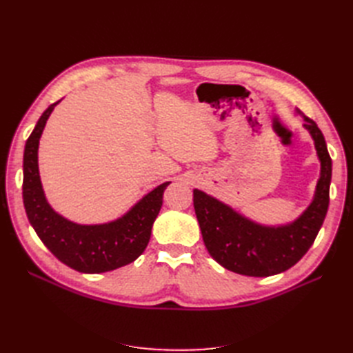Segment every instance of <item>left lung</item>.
I'll use <instances>...</instances> for the list:
<instances>
[{"mask_svg": "<svg viewBox=\"0 0 353 353\" xmlns=\"http://www.w3.org/2000/svg\"><path fill=\"white\" fill-rule=\"evenodd\" d=\"M303 119V126L315 141L321 176L312 203L294 222L281 227H263L203 191L194 190V210L203 241L212 258L223 268L249 276L275 275L292 268L314 244L328 210L331 157L318 125L305 114Z\"/></svg>", "mask_w": 353, "mask_h": 353, "instance_id": "1", "label": "left lung"}]
</instances>
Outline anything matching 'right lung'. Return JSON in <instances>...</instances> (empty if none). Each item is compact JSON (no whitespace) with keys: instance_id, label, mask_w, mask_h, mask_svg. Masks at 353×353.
Returning a JSON list of instances; mask_svg holds the SVG:
<instances>
[{"instance_id":"1","label":"right lung","mask_w":353,"mask_h":353,"mask_svg":"<svg viewBox=\"0 0 353 353\" xmlns=\"http://www.w3.org/2000/svg\"><path fill=\"white\" fill-rule=\"evenodd\" d=\"M57 103L42 113L25 145L23 205L26 215L41 241L60 262L85 274L113 271L134 262L145 250L169 183L160 184L122 218L109 223L79 225L59 215L48 205L38 170L39 138Z\"/></svg>"}]
</instances>
